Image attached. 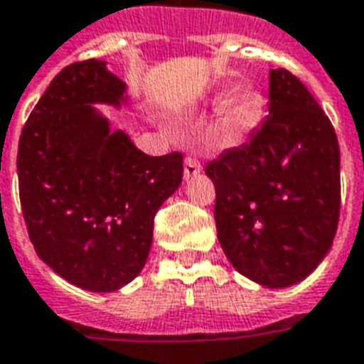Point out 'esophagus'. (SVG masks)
<instances>
[{
  "mask_svg": "<svg viewBox=\"0 0 364 364\" xmlns=\"http://www.w3.org/2000/svg\"><path fill=\"white\" fill-rule=\"evenodd\" d=\"M202 171V164L196 160L194 156H187L185 158V177L191 179V177L198 176Z\"/></svg>",
  "mask_w": 364,
  "mask_h": 364,
  "instance_id": "1",
  "label": "esophagus"
}]
</instances>
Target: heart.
Segmentation results:
<instances>
[{"label": "heart", "mask_w": 364, "mask_h": 364, "mask_svg": "<svg viewBox=\"0 0 364 364\" xmlns=\"http://www.w3.org/2000/svg\"><path fill=\"white\" fill-rule=\"evenodd\" d=\"M212 99L213 102H221V122L237 137L250 135L265 116V97L252 85H237L231 91H218Z\"/></svg>", "instance_id": "b5f03b06"}]
</instances>
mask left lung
<instances>
[{
	"instance_id": "8db88e82",
	"label": "left lung",
	"mask_w": 364,
	"mask_h": 364,
	"mask_svg": "<svg viewBox=\"0 0 364 364\" xmlns=\"http://www.w3.org/2000/svg\"><path fill=\"white\" fill-rule=\"evenodd\" d=\"M215 227L238 273L265 288L298 284L332 248L340 218L334 127L298 77L269 72V116L248 143L206 166Z\"/></svg>"
}]
</instances>
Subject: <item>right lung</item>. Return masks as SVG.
Masks as SVG:
<instances>
[{"label": "right lung", "instance_id": "1", "mask_svg": "<svg viewBox=\"0 0 364 364\" xmlns=\"http://www.w3.org/2000/svg\"><path fill=\"white\" fill-rule=\"evenodd\" d=\"M95 105H129L105 60L53 77L22 127L18 193L41 262L74 287L114 292L145 267L154 215L181 185L183 154L149 156Z\"/></svg>", "mask_w": 364, "mask_h": 364}]
</instances>
